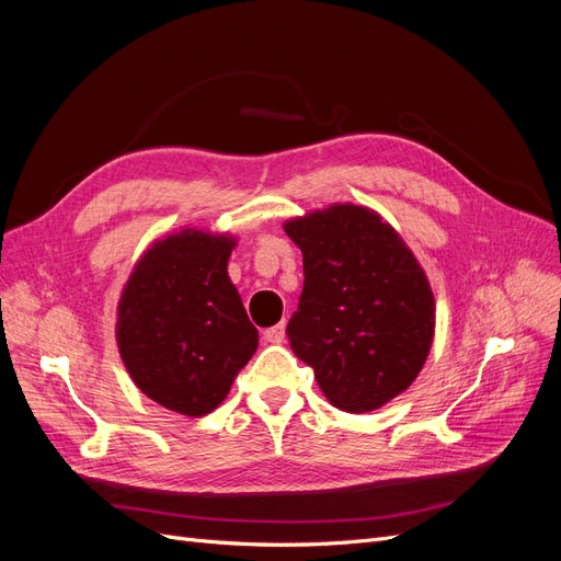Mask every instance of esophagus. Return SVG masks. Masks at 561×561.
I'll return each instance as SVG.
<instances>
[{
	"label": "esophagus",
	"mask_w": 561,
	"mask_h": 561,
	"mask_svg": "<svg viewBox=\"0 0 561 561\" xmlns=\"http://www.w3.org/2000/svg\"><path fill=\"white\" fill-rule=\"evenodd\" d=\"M264 339H266L268 344H280L283 339H285V325H283V322H278V325H274V328L264 330Z\"/></svg>",
	"instance_id": "34e87169"
}]
</instances>
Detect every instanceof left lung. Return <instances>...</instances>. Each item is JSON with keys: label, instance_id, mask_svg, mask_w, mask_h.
<instances>
[{"label": "left lung", "instance_id": "1", "mask_svg": "<svg viewBox=\"0 0 561 561\" xmlns=\"http://www.w3.org/2000/svg\"><path fill=\"white\" fill-rule=\"evenodd\" d=\"M304 254V290L287 322L299 360L325 398L351 414L379 410L428 358L435 301L398 231L360 206L285 222Z\"/></svg>", "mask_w": 561, "mask_h": 561}]
</instances>
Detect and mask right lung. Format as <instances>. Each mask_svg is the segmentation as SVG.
<instances>
[{
	"label": "right lung",
	"instance_id": "right-lung-1",
	"mask_svg": "<svg viewBox=\"0 0 561 561\" xmlns=\"http://www.w3.org/2000/svg\"><path fill=\"white\" fill-rule=\"evenodd\" d=\"M229 236L184 229L151 245L118 301L116 342L147 398L210 414L257 351L260 334L227 274Z\"/></svg>",
	"mask_w": 561,
	"mask_h": 561
}]
</instances>
